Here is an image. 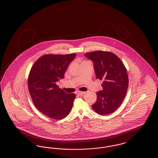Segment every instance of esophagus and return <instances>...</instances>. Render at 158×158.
<instances>
[{
    "mask_svg": "<svg viewBox=\"0 0 158 158\" xmlns=\"http://www.w3.org/2000/svg\"><path fill=\"white\" fill-rule=\"evenodd\" d=\"M85 93V92H81V91H78L77 92V94L78 95H79V96H81V95H83Z\"/></svg>",
    "mask_w": 158,
    "mask_h": 158,
    "instance_id": "1",
    "label": "esophagus"
}]
</instances>
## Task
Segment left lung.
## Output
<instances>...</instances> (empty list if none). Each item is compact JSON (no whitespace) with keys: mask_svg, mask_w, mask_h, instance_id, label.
<instances>
[{"mask_svg":"<svg viewBox=\"0 0 158 158\" xmlns=\"http://www.w3.org/2000/svg\"><path fill=\"white\" fill-rule=\"evenodd\" d=\"M85 56L93 61L97 79L103 81V89L97 93V99L92 108L102 115L114 112L127 91L128 78L125 66L111 52L96 51Z\"/></svg>","mask_w":158,"mask_h":158,"instance_id":"obj_1","label":"left lung"}]
</instances>
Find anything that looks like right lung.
<instances>
[{
	"instance_id": "add662e5",
	"label": "right lung",
	"mask_w": 158,
	"mask_h": 158,
	"mask_svg": "<svg viewBox=\"0 0 158 158\" xmlns=\"http://www.w3.org/2000/svg\"><path fill=\"white\" fill-rule=\"evenodd\" d=\"M71 54H46L38 59L31 68L28 86L32 102L38 110L55 120L68 116L73 104L75 94H67L56 82L64 78L70 62Z\"/></svg>"
}]
</instances>
